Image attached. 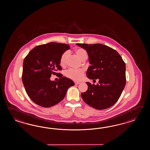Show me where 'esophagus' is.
<instances>
[{
    "instance_id": "esophagus-1",
    "label": "esophagus",
    "mask_w": 150,
    "mask_h": 150,
    "mask_svg": "<svg viewBox=\"0 0 150 150\" xmlns=\"http://www.w3.org/2000/svg\"><path fill=\"white\" fill-rule=\"evenodd\" d=\"M79 83H80L79 82H75V84H76V85H77V84H79Z\"/></svg>"
}]
</instances>
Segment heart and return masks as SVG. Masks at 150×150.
<instances>
[{
    "label": "heart",
    "mask_w": 150,
    "mask_h": 150,
    "mask_svg": "<svg viewBox=\"0 0 150 150\" xmlns=\"http://www.w3.org/2000/svg\"><path fill=\"white\" fill-rule=\"evenodd\" d=\"M76 54L80 59L84 61L88 57V54L87 51L83 49H78L75 51ZM69 55V51H64L62 54L60 58V64L61 66H64L66 64V60ZM84 74V70L82 68L80 69H73L70 68L67 70L65 73V75L70 79L74 81H79L82 80Z\"/></svg>",
    "instance_id": "obj_1"
}]
</instances>
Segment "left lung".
Instances as JSON below:
<instances>
[{
	"instance_id": "left-lung-1",
	"label": "left lung",
	"mask_w": 150,
	"mask_h": 150,
	"mask_svg": "<svg viewBox=\"0 0 150 150\" xmlns=\"http://www.w3.org/2000/svg\"><path fill=\"white\" fill-rule=\"evenodd\" d=\"M88 53L91 66L87 71L88 79L99 80L96 85L86 82L87 91L81 94L83 100L96 110L114 105L126 85V65L120 55L113 49L101 44H80Z\"/></svg>"
}]
</instances>
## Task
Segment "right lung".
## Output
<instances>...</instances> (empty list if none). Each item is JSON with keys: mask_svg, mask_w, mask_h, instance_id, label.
Returning a JSON list of instances; mask_svg holds the SVG:
<instances>
[{"mask_svg": "<svg viewBox=\"0 0 150 150\" xmlns=\"http://www.w3.org/2000/svg\"><path fill=\"white\" fill-rule=\"evenodd\" d=\"M68 44L51 42L33 49L24 59L22 81L27 94L36 104L50 107L61 101L70 87L74 85L71 80L62 76L57 82L50 80L51 74L57 75L61 70L60 58L69 50Z\"/></svg>", "mask_w": 150, "mask_h": 150, "instance_id": "1", "label": "right lung"}]
</instances>
